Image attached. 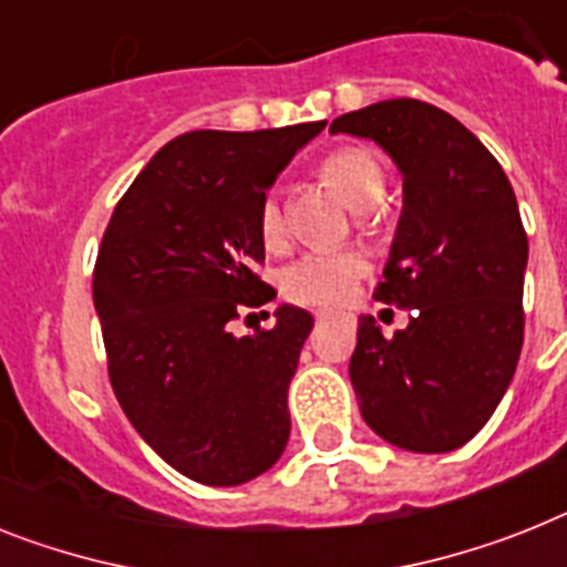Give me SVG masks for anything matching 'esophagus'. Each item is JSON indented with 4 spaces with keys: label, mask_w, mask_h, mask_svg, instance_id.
Wrapping results in <instances>:
<instances>
[{
    "label": "esophagus",
    "mask_w": 567,
    "mask_h": 567,
    "mask_svg": "<svg viewBox=\"0 0 567 567\" xmlns=\"http://www.w3.org/2000/svg\"><path fill=\"white\" fill-rule=\"evenodd\" d=\"M337 317H340V313H334V311H317V320H320V322L337 320Z\"/></svg>",
    "instance_id": "34e87169"
}]
</instances>
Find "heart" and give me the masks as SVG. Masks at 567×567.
<instances>
[{
  "mask_svg": "<svg viewBox=\"0 0 567 567\" xmlns=\"http://www.w3.org/2000/svg\"><path fill=\"white\" fill-rule=\"evenodd\" d=\"M320 175L342 202L360 210V225L372 221V207L386 187L383 164L372 150L340 146L320 161ZM259 233L268 247L282 245L285 213L279 195L268 193L259 204ZM369 274V259L357 247L313 250L299 256L282 274V291L299 306H340L354 291V285Z\"/></svg>",
  "mask_w": 567,
  "mask_h": 567,
  "instance_id": "heart-1",
  "label": "heart"
}]
</instances>
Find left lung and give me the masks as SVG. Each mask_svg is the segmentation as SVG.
Returning <instances> with one entry per match:
<instances>
[{
  "label": "left lung",
  "instance_id": "1",
  "mask_svg": "<svg viewBox=\"0 0 567 567\" xmlns=\"http://www.w3.org/2000/svg\"><path fill=\"white\" fill-rule=\"evenodd\" d=\"M331 132L372 137L403 173V213L374 299L406 308L380 334L360 317L349 363L363 421L409 453H450L502 403L525 340L527 233L487 146L444 109L383 100Z\"/></svg>",
  "mask_w": 567,
  "mask_h": 567
}]
</instances>
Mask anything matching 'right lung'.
Listing matches in <instances>:
<instances>
[{
    "mask_svg": "<svg viewBox=\"0 0 567 567\" xmlns=\"http://www.w3.org/2000/svg\"><path fill=\"white\" fill-rule=\"evenodd\" d=\"M322 126L178 135L132 181L100 241L94 308L114 398L198 484L250 482L291 435L288 386L313 317L282 306L250 337H233L230 322L276 297L254 270L265 261L259 204Z\"/></svg>",
    "mask_w": 567,
    "mask_h": 567,
    "instance_id": "obj_1",
    "label": "right lung"
}]
</instances>
